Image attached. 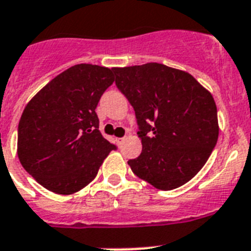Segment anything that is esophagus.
Segmentation results:
<instances>
[{
  "mask_svg": "<svg viewBox=\"0 0 251 251\" xmlns=\"http://www.w3.org/2000/svg\"><path fill=\"white\" fill-rule=\"evenodd\" d=\"M126 138L127 137H119V138H116V141H118V144H119V145H122V144L126 141Z\"/></svg>",
  "mask_w": 251,
  "mask_h": 251,
  "instance_id": "obj_1",
  "label": "esophagus"
}]
</instances>
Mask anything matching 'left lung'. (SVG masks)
Listing matches in <instances>:
<instances>
[{
    "instance_id": "8db88e82",
    "label": "left lung",
    "mask_w": 251,
    "mask_h": 251,
    "mask_svg": "<svg viewBox=\"0 0 251 251\" xmlns=\"http://www.w3.org/2000/svg\"><path fill=\"white\" fill-rule=\"evenodd\" d=\"M115 84L135 109L142 151L128 164L157 189L193 179L215 148L219 126L211 93L193 76L160 63L116 67Z\"/></svg>"
}]
</instances>
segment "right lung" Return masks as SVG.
<instances>
[{"instance_id": "right-lung-1", "label": "right lung", "mask_w": 251, "mask_h": 251, "mask_svg": "<svg viewBox=\"0 0 251 251\" xmlns=\"http://www.w3.org/2000/svg\"><path fill=\"white\" fill-rule=\"evenodd\" d=\"M114 69L75 65L28 102L18 126V158L50 192L72 194L97 176L116 148L98 129L96 107L114 83Z\"/></svg>"}]
</instances>
